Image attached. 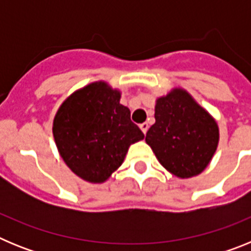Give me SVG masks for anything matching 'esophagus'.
<instances>
[{
	"label": "esophagus",
	"mask_w": 251,
	"mask_h": 251,
	"mask_svg": "<svg viewBox=\"0 0 251 251\" xmlns=\"http://www.w3.org/2000/svg\"><path fill=\"white\" fill-rule=\"evenodd\" d=\"M139 127H141L142 132L145 133V134H146V133H147V130H148V123H146V122H145V123H142L141 126H139Z\"/></svg>",
	"instance_id": "34e87169"
}]
</instances>
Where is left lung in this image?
<instances>
[{
    "label": "left lung",
    "mask_w": 251,
    "mask_h": 251,
    "mask_svg": "<svg viewBox=\"0 0 251 251\" xmlns=\"http://www.w3.org/2000/svg\"><path fill=\"white\" fill-rule=\"evenodd\" d=\"M154 118L146 142L159 163L181 178L201 174L219 143V128L211 115L187 92L175 89L157 100Z\"/></svg>",
    "instance_id": "obj_1"
}]
</instances>
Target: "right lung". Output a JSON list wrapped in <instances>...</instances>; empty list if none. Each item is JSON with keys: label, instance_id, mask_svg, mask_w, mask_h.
Wrapping results in <instances>:
<instances>
[{"label": "right lung", "instance_id": "1", "mask_svg": "<svg viewBox=\"0 0 251 251\" xmlns=\"http://www.w3.org/2000/svg\"><path fill=\"white\" fill-rule=\"evenodd\" d=\"M119 99L118 90L98 81L70 95L55 115L60 156L85 181L104 182L123 163L129 146L145 138Z\"/></svg>", "mask_w": 251, "mask_h": 251}]
</instances>
